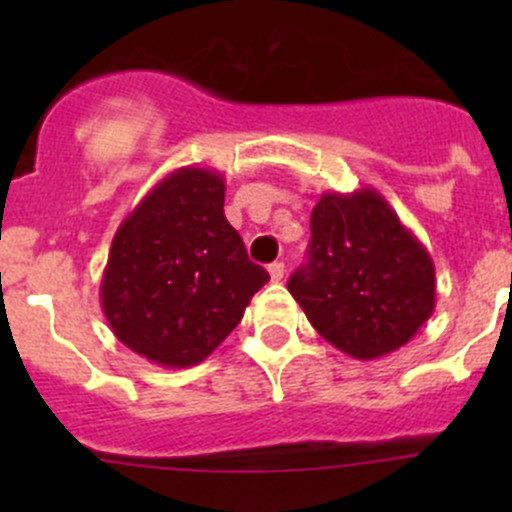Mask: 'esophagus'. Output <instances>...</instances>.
Instances as JSON below:
<instances>
[{
	"label": "esophagus",
	"mask_w": 512,
	"mask_h": 512,
	"mask_svg": "<svg viewBox=\"0 0 512 512\" xmlns=\"http://www.w3.org/2000/svg\"><path fill=\"white\" fill-rule=\"evenodd\" d=\"M267 270H270L272 282H280L282 277H285V265H282V262H272V265L267 267Z\"/></svg>",
	"instance_id": "obj_1"
}]
</instances>
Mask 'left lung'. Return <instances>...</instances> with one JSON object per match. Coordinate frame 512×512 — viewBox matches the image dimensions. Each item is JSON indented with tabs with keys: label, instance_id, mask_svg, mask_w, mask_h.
Segmentation results:
<instances>
[{
	"label": "left lung",
	"instance_id": "8db88e82",
	"mask_svg": "<svg viewBox=\"0 0 512 512\" xmlns=\"http://www.w3.org/2000/svg\"><path fill=\"white\" fill-rule=\"evenodd\" d=\"M309 227V262L287 289L319 337L361 361L409 344L436 307V267L384 195L324 193Z\"/></svg>",
	"mask_w": 512,
	"mask_h": 512
}]
</instances>
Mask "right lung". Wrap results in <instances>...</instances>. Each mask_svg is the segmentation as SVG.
I'll use <instances>...</instances> for the list:
<instances>
[{"label":"right lung","mask_w":512,"mask_h":512,"mask_svg":"<svg viewBox=\"0 0 512 512\" xmlns=\"http://www.w3.org/2000/svg\"><path fill=\"white\" fill-rule=\"evenodd\" d=\"M225 178L178 168L123 218L101 280L118 342L151 364L188 369L240 324L270 275L225 220Z\"/></svg>","instance_id":"1"}]
</instances>
